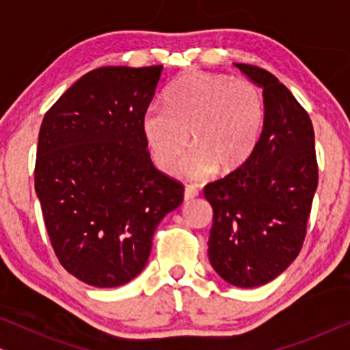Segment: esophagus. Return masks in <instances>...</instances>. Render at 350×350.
<instances>
[{"instance_id":"34e87169","label":"esophagus","mask_w":350,"mask_h":350,"mask_svg":"<svg viewBox=\"0 0 350 350\" xmlns=\"http://www.w3.org/2000/svg\"><path fill=\"white\" fill-rule=\"evenodd\" d=\"M199 196V189L196 188V186H186L185 188V200L188 202V200H193L194 198H198Z\"/></svg>"}]
</instances>
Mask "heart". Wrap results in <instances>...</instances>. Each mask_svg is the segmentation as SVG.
Listing matches in <instances>:
<instances>
[{
    "label": "heart",
    "mask_w": 350,
    "mask_h": 350,
    "mask_svg": "<svg viewBox=\"0 0 350 350\" xmlns=\"http://www.w3.org/2000/svg\"><path fill=\"white\" fill-rule=\"evenodd\" d=\"M167 108L151 107L143 114L142 132L152 161L165 174L180 169L191 145L186 174L208 178L215 169L232 172L255 150L265 105L256 85L243 78L191 71L172 85Z\"/></svg>",
    "instance_id": "heart-1"
}]
</instances>
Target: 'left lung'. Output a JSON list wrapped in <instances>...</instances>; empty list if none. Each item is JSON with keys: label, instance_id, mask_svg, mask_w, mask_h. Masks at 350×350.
Listing matches in <instances>:
<instances>
[{"label": "left lung", "instance_id": "8db88e82", "mask_svg": "<svg viewBox=\"0 0 350 350\" xmlns=\"http://www.w3.org/2000/svg\"><path fill=\"white\" fill-rule=\"evenodd\" d=\"M262 88L265 122L252 156L204 188L212 204L208 260L228 284L252 288L280 275L303 248L319 183L314 127L269 71L236 64Z\"/></svg>", "mask_w": 350, "mask_h": 350}]
</instances>
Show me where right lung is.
<instances>
[{
    "mask_svg": "<svg viewBox=\"0 0 350 350\" xmlns=\"http://www.w3.org/2000/svg\"><path fill=\"white\" fill-rule=\"evenodd\" d=\"M162 65L100 66L42 119L35 189L60 265L98 288L145 267L157 224L183 202V183L152 165L142 119Z\"/></svg>",
    "mask_w": 350,
    "mask_h": 350,
    "instance_id": "obj_1",
    "label": "right lung"
}]
</instances>
